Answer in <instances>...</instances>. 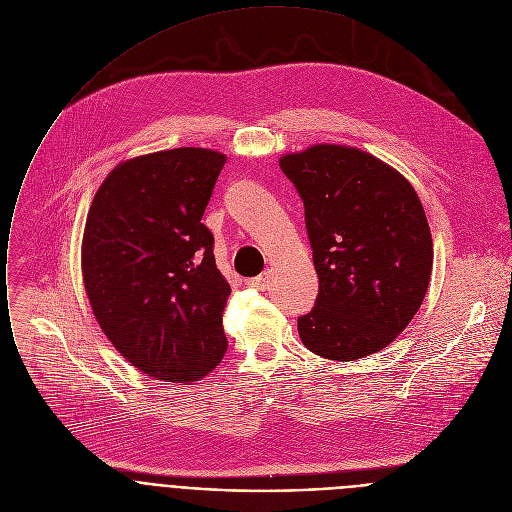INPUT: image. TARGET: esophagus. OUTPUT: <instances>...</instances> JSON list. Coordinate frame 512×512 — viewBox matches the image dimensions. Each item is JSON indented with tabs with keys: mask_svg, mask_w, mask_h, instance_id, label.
Listing matches in <instances>:
<instances>
[{
	"mask_svg": "<svg viewBox=\"0 0 512 512\" xmlns=\"http://www.w3.org/2000/svg\"><path fill=\"white\" fill-rule=\"evenodd\" d=\"M246 284H248V286H252V288H258V290H266V288H268V284H270V278H268V274L264 272V274H260V276L248 278V280H246Z\"/></svg>",
	"mask_w": 512,
	"mask_h": 512,
	"instance_id": "esophagus-1",
	"label": "esophagus"
}]
</instances>
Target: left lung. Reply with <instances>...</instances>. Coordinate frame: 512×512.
<instances>
[{
  "mask_svg": "<svg viewBox=\"0 0 512 512\" xmlns=\"http://www.w3.org/2000/svg\"><path fill=\"white\" fill-rule=\"evenodd\" d=\"M280 169L304 203L319 274L306 349L355 361L385 349L418 313L432 274V234L416 189L377 157L343 145L284 155Z\"/></svg>",
  "mask_w": 512,
  "mask_h": 512,
  "instance_id": "8db88e82",
  "label": "left lung"
}]
</instances>
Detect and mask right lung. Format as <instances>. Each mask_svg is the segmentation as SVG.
<instances>
[{"label": "right lung", "mask_w": 512, "mask_h": 512, "mask_svg": "<svg viewBox=\"0 0 512 512\" xmlns=\"http://www.w3.org/2000/svg\"><path fill=\"white\" fill-rule=\"evenodd\" d=\"M226 155L179 147L117 165L98 187L82 240L92 313L143 373L189 383L224 359L232 292L201 224Z\"/></svg>", "instance_id": "right-lung-1"}]
</instances>
